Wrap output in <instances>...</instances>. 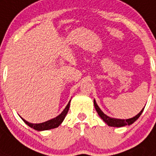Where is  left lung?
<instances>
[{
  "mask_svg": "<svg viewBox=\"0 0 156 156\" xmlns=\"http://www.w3.org/2000/svg\"><path fill=\"white\" fill-rule=\"evenodd\" d=\"M94 108L96 110L97 113L99 115L101 118L103 120V122L105 123H106L109 126H111V127H122V126H130L133 123L136 121V120L139 118V117L141 115L142 112H143L144 107L141 110H140V112L138 114H136L135 117L131 118H129V119H118V118H110V117L107 116L106 114H105L104 113L102 112V110L99 108V106H98V104L96 103L95 100L94 99Z\"/></svg>",
  "mask_w": 156,
  "mask_h": 156,
  "instance_id": "obj_1",
  "label": "left lung"
}]
</instances>
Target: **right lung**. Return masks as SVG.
I'll return each mask as SVG.
<instances>
[{
  "label": "right lung",
  "mask_w": 156,
  "mask_h": 156,
  "mask_svg": "<svg viewBox=\"0 0 156 156\" xmlns=\"http://www.w3.org/2000/svg\"><path fill=\"white\" fill-rule=\"evenodd\" d=\"M70 101L69 102L67 106H65V108L64 109L63 111H62L58 116H57L54 118H52V119L49 120V121L42 122V123H30V122H27L26 120H24L23 118H21V117L20 118H22L23 121L27 126H30V127L32 128V129H34L38 130V131H44V130H49L52 129H55V128L58 127V126L62 123V122H63L64 119H65V116H66V114H68V111H69V106H70Z\"/></svg>",
  "instance_id": "obj_1"
}]
</instances>
